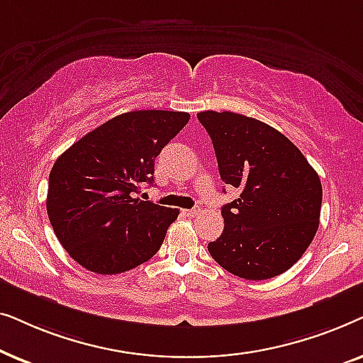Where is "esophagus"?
Returning <instances> with one entry per match:
<instances>
[{
  "label": "esophagus",
  "mask_w": 363,
  "mask_h": 363,
  "mask_svg": "<svg viewBox=\"0 0 363 363\" xmlns=\"http://www.w3.org/2000/svg\"><path fill=\"white\" fill-rule=\"evenodd\" d=\"M198 213H200V210H198V208H191V210H185V215H188V216H196Z\"/></svg>",
  "instance_id": "1"
}]
</instances>
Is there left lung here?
Segmentation results:
<instances>
[{
    "label": "left lung",
    "mask_w": 363,
    "mask_h": 363,
    "mask_svg": "<svg viewBox=\"0 0 363 363\" xmlns=\"http://www.w3.org/2000/svg\"><path fill=\"white\" fill-rule=\"evenodd\" d=\"M221 180L240 196L221 208L225 230L208 242L213 259L242 279L262 281L296 264L319 228L322 185L279 130L235 112L206 111Z\"/></svg>",
    "instance_id": "1"
}]
</instances>
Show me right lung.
I'll list each match as a JSON object with an SVG mask.
<instances>
[{
    "label": "right lung",
    "instance_id": "add662e5",
    "mask_svg": "<svg viewBox=\"0 0 363 363\" xmlns=\"http://www.w3.org/2000/svg\"><path fill=\"white\" fill-rule=\"evenodd\" d=\"M188 121L186 112L121 113L57 158L46 208L74 261L97 274H121L157 255L180 211L135 193L153 182L155 158Z\"/></svg>",
    "mask_w": 363,
    "mask_h": 363
}]
</instances>
